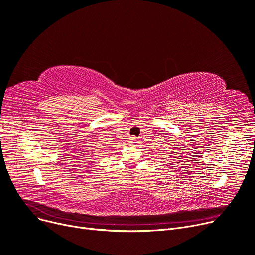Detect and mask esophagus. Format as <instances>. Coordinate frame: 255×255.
<instances>
[{
    "label": "esophagus",
    "mask_w": 255,
    "mask_h": 255,
    "mask_svg": "<svg viewBox=\"0 0 255 255\" xmlns=\"http://www.w3.org/2000/svg\"><path fill=\"white\" fill-rule=\"evenodd\" d=\"M138 141H139V140H138L137 138H134V137H133V138H130V140H129L130 144H132V145H134V144H137V143H138Z\"/></svg>",
    "instance_id": "1"
}]
</instances>
